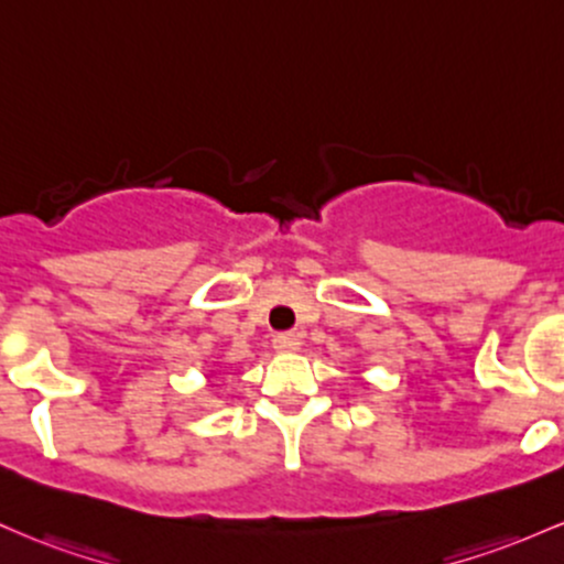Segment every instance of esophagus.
<instances>
[{
	"label": "esophagus",
	"instance_id": "obj_1",
	"mask_svg": "<svg viewBox=\"0 0 564 564\" xmlns=\"http://www.w3.org/2000/svg\"><path fill=\"white\" fill-rule=\"evenodd\" d=\"M274 349L280 351V354H293V351H299V349H301L299 335H293V333H280V335H274Z\"/></svg>",
	"mask_w": 564,
	"mask_h": 564
}]
</instances>
